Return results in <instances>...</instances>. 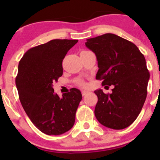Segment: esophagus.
<instances>
[{
    "instance_id": "1",
    "label": "esophagus",
    "mask_w": 160,
    "mask_h": 160,
    "mask_svg": "<svg viewBox=\"0 0 160 160\" xmlns=\"http://www.w3.org/2000/svg\"><path fill=\"white\" fill-rule=\"evenodd\" d=\"M88 93H89L88 91H86V90H83V91H82V96H83V97L86 96V95L88 94Z\"/></svg>"
}]
</instances>
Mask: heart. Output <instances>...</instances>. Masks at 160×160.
<instances>
[{"mask_svg": "<svg viewBox=\"0 0 160 160\" xmlns=\"http://www.w3.org/2000/svg\"><path fill=\"white\" fill-rule=\"evenodd\" d=\"M77 84L79 85V86H80V87H85V83H84V81H83V80H81V79H80V80H78L77 81Z\"/></svg>", "mask_w": 160, "mask_h": 160, "instance_id": "b5f03b06", "label": "heart"}]
</instances>
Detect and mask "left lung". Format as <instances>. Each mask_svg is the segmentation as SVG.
<instances>
[{
    "mask_svg": "<svg viewBox=\"0 0 160 160\" xmlns=\"http://www.w3.org/2000/svg\"><path fill=\"white\" fill-rule=\"evenodd\" d=\"M88 49L98 59L97 80L102 85H114L111 93L95 90L98 101L95 117L104 126L123 129L139 114L146 96L149 72L144 55L134 43L107 33L87 39Z\"/></svg>",
    "mask_w": 160,
    "mask_h": 160,
    "instance_id": "1",
    "label": "left lung"
}]
</instances>
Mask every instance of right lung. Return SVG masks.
<instances>
[{"instance_id":"right-lung-1","label":"right lung","mask_w":160,"mask_h":160,"mask_svg":"<svg viewBox=\"0 0 160 160\" xmlns=\"http://www.w3.org/2000/svg\"><path fill=\"white\" fill-rule=\"evenodd\" d=\"M77 42L51 40L31 48L19 62L15 83L21 104L32 123L46 135L65 133L75 122L81 92L72 88L59 98L52 83L62 75V60Z\"/></svg>"}]
</instances>
